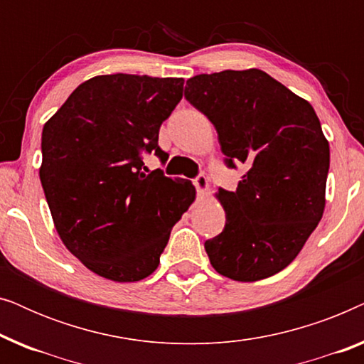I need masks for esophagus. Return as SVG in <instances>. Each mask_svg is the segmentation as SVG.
I'll return each mask as SVG.
<instances>
[{
    "label": "esophagus",
    "instance_id": "esophagus-1",
    "mask_svg": "<svg viewBox=\"0 0 364 364\" xmlns=\"http://www.w3.org/2000/svg\"><path fill=\"white\" fill-rule=\"evenodd\" d=\"M193 186H196V188L198 191V193H203V192H207V188H208V181H207V177L203 176V173H198V176L193 178Z\"/></svg>",
    "mask_w": 364,
    "mask_h": 364
}]
</instances>
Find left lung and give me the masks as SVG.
<instances>
[{
  "mask_svg": "<svg viewBox=\"0 0 364 364\" xmlns=\"http://www.w3.org/2000/svg\"><path fill=\"white\" fill-rule=\"evenodd\" d=\"M186 99L217 129L235 192L218 188L225 228L205 242L212 267L257 282L290 265L325 210L330 146L311 104L260 69L198 74Z\"/></svg>",
  "mask_w": 364,
  "mask_h": 364,
  "instance_id": "obj_1",
  "label": "left lung"
}]
</instances>
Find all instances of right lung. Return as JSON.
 <instances>
[{
	"mask_svg": "<svg viewBox=\"0 0 364 364\" xmlns=\"http://www.w3.org/2000/svg\"><path fill=\"white\" fill-rule=\"evenodd\" d=\"M182 77L96 76L44 124L39 178L54 227L74 257L112 282H139L159 267L196 187L161 168L142 171L159 129L181 102Z\"/></svg>",
	"mask_w": 364,
	"mask_h": 364,
	"instance_id": "obj_1",
	"label": "right lung"
}]
</instances>
